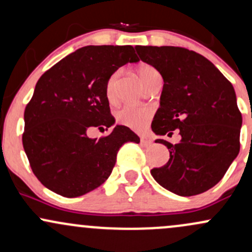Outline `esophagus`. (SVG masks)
<instances>
[{
	"mask_svg": "<svg viewBox=\"0 0 252 252\" xmlns=\"http://www.w3.org/2000/svg\"><path fill=\"white\" fill-rule=\"evenodd\" d=\"M141 144H142V146H144V147H149V146H152V144H153V141L148 140V138L142 137V138H141Z\"/></svg>",
	"mask_w": 252,
	"mask_h": 252,
	"instance_id": "esophagus-1",
	"label": "esophagus"
}]
</instances>
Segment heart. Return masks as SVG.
Masks as SVG:
<instances>
[{"mask_svg": "<svg viewBox=\"0 0 252 252\" xmlns=\"http://www.w3.org/2000/svg\"><path fill=\"white\" fill-rule=\"evenodd\" d=\"M138 76L144 85L148 86L150 82L156 76H158V71L152 65L143 63L137 70ZM120 78V72L116 71L108 78L105 84V96L110 103H115L117 99V83ZM153 111L149 108H140V106H123L116 114V120L120 124L128 126L129 129L135 131H141L146 128L149 120L152 118Z\"/></svg>", "mask_w": 252, "mask_h": 252, "instance_id": "b5f03b06", "label": "heart"}]
</instances>
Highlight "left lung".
Returning <instances> with one entry per match:
<instances>
[{
	"mask_svg": "<svg viewBox=\"0 0 252 252\" xmlns=\"http://www.w3.org/2000/svg\"><path fill=\"white\" fill-rule=\"evenodd\" d=\"M140 59L163 78L160 108L152 129L168 135L179 129L180 143L156 140L169 149V160L152 175L178 195L212 189L239 153L242 114L232 84L210 60L174 46H136Z\"/></svg>",
	"mask_w": 252,
	"mask_h": 252,
	"instance_id": "8db88e82",
	"label": "left lung"
}]
</instances>
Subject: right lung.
I'll return each instance as SVG.
<instances>
[{
  "label": "right lung",
  "instance_id": "right-lung-1",
  "mask_svg": "<svg viewBox=\"0 0 252 252\" xmlns=\"http://www.w3.org/2000/svg\"><path fill=\"white\" fill-rule=\"evenodd\" d=\"M132 46H86L68 54L40 77L25 109L22 144L31 168L45 187L76 198L99 187L111 174L117 152L140 137L116 126L105 96L108 78L126 63L138 62Z\"/></svg>",
  "mask_w": 252,
  "mask_h": 252
}]
</instances>
